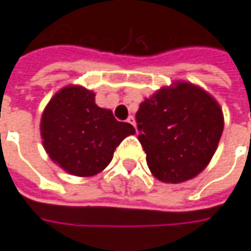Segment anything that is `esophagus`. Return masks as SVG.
<instances>
[{
  "label": "esophagus",
  "instance_id": "esophagus-1",
  "mask_svg": "<svg viewBox=\"0 0 251 251\" xmlns=\"http://www.w3.org/2000/svg\"><path fill=\"white\" fill-rule=\"evenodd\" d=\"M126 122H127V124H130V125H133L134 127H136V121H134V118L132 117V115H130V117L126 119Z\"/></svg>",
  "mask_w": 251,
  "mask_h": 251
}]
</instances>
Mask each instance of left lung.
<instances>
[{
  "label": "left lung",
  "mask_w": 251,
  "mask_h": 251,
  "mask_svg": "<svg viewBox=\"0 0 251 251\" xmlns=\"http://www.w3.org/2000/svg\"><path fill=\"white\" fill-rule=\"evenodd\" d=\"M136 121L147 165L164 183L186 182L204 171L224 130L218 101L200 86L183 80L144 99Z\"/></svg>",
  "instance_id": "obj_1"
}]
</instances>
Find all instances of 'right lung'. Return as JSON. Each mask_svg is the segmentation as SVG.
<instances>
[{
	"instance_id": "obj_1",
	"label": "right lung",
	"mask_w": 251,
	"mask_h": 251,
	"mask_svg": "<svg viewBox=\"0 0 251 251\" xmlns=\"http://www.w3.org/2000/svg\"><path fill=\"white\" fill-rule=\"evenodd\" d=\"M94 97L83 86L68 84L52 96L41 115L44 150L75 176H94L104 171L119 143L136 133L130 124L118 122L111 109L100 108Z\"/></svg>"
}]
</instances>
